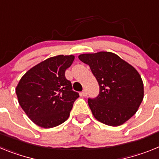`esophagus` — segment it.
I'll return each instance as SVG.
<instances>
[{
  "mask_svg": "<svg viewBox=\"0 0 159 159\" xmlns=\"http://www.w3.org/2000/svg\"><path fill=\"white\" fill-rule=\"evenodd\" d=\"M81 95H82V96H87V95H88V93H87L86 90H84L82 92H81Z\"/></svg>",
  "mask_w": 159,
  "mask_h": 159,
  "instance_id": "esophagus-1",
  "label": "esophagus"
}]
</instances>
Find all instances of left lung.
Listing matches in <instances>:
<instances>
[{"instance_id": "left-lung-1", "label": "left lung", "mask_w": 159, "mask_h": 159, "mask_svg": "<svg viewBox=\"0 0 159 159\" xmlns=\"http://www.w3.org/2000/svg\"><path fill=\"white\" fill-rule=\"evenodd\" d=\"M79 59L89 65L99 84V95L88 101L94 117L111 127L123 124L136 113L143 99L139 73L109 52L81 54Z\"/></svg>"}]
</instances>
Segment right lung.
<instances>
[{
	"instance_id": "1",
	"label": "right lung",
	"mask_w": 159,
	"mask_h": 159,
	"mask_svg": "<svg viewBox=\"0 0 159 159\" xmlns=\"http://www.w3.org/2000/svg\"><path fill=\"white\" fill-rule=\"evenodd\" d=\"M74 59L72 55L50 57L32 67L18 83L19 104L39 127H57L69 117L73 103L80 96L65 77L66 69Z\"/></svg>"
}]
</instances>
